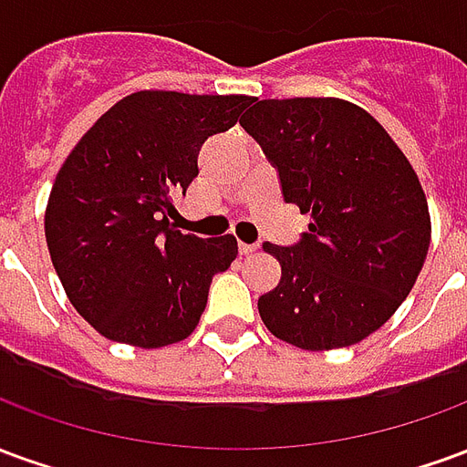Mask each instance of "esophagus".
I'll return each mask as SVG.
<instances>
[{
	"mask_svg": "<svg viewBox=\"0 0 467 467\" xmlns=\"http://www.w3.org/2000/svg\"><path fill=\"white\" fill-rule=\"evenodd\" d=\"M257 250V244H250V243H240V253L243 254H253Z\"/></svg>",
	"mask_w": 467,
	"mask_h": 467,
	"instance_id": "esophagus-1",
	"label": "esophagus"
}]
</instances>
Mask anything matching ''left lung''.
<instances>
[{"label":"left lung","mask_w":467,"mask_h":467,"mask_svg":"<svg viewBox=\"0 0 467 467\" xmlns=\"http://www.w3.org/2000/svg\"><path fill=\"white\" fill-rule=\"evenodd\" d=\"M310 214L293 247L265 243L283 277L257 300L265 327L303 350L365 340L410 295L431 244L420 180L382 124L337 97L254 99L240 119Z\"/></svg>","instance_id":"8db88e82"}]
</instances>
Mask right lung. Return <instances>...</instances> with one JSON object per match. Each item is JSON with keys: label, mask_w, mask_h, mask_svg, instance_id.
<instances>
[{"label": "right lung", "mask_w": 467, "mask_h": 467, "mask_svg": "<svg viewBox=\"0 0 467 467\" xmlns=\"http://www.w3.org/2000/svg\"><path fill=\"white\" fill-rule=\"evenodd\" d=\"M250 102L134 92L59 167L45 213L47 247L69 303L99 335L164 348L197 327L213 277L237 257V240L174 230L172 200L200 172L204 140L230 130Z\"/></svg>", "instance_id": "obj_1"}]
</instances>
